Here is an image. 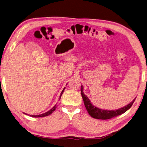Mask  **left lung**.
Returning a JSON list of instances; mask_svg holds the SVG:
<instances>
[{
	"mask_svg": "<svg viewBox=\"0 0 147 147\" xmlns=\"http://www.w3.org/2000/svg\"><path fill=\"white\" fill-rule=\"evenodd\" d=\"M83 86H81V96L83 97L84 106H85L86 109L88 111L91 117L95 118V119H109L113 118L114 117H117L118 115H121L123 113L127 112V110L132 107L134 102V99L131 102L130 104H128L127 106L121 108V109H118L116 110H102L98 109V108L94 106L91 103L88 97L84 95V92L83 91Z\"/></svg>",
	"mask_w": 147,
	"mask_h": 147,
	"instance_id": "left-lung-1",
	"label": "left lung"
}]
</instances>
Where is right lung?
<instances>
[{"mask_svg": "<svg viewBox=\"0 0 147 147\" xmlns=\"http://www.w3.org/2000/svg\"><path fill=\"white\" fill-rule=\"evenodd\" d=\"M64 88L63 90V91H62V92H61V96H60V97H59V99H61V96H62V94H63V92H64ZM56 108H57V105H55V106H54V107L52 108V109H51V110H49V111H48L47 112H46V113H44V114H42L37 115H30V116H32V117H45V116H48V115H49L51 114H52V113H53L54 111H55Z\"/></svg>", "mask_w": 147, "mask_h": 147, "instance_id": "add662e5", "label": "right lung"}]
</instances>
